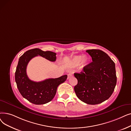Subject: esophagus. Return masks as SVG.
I'll list each match as a JSON object with an SVG mask.
<instances>
[{
  "instance_id": "esophagus-1",
  "label": "esophagus",
  "mask_w": 131,
  "mask_h": 131,
  "mask_svg": "<svg viewBox=\"0 0 131 131\" xmlns=\"http://www.w3.org/2000/svg\"><path fill=\"white\" fill-rule=\"evenodd\" d=\"M73 76V74L72 73H69V74L67 75V79H70L71 77H72Z\"/></svg>"
}]
</instances>
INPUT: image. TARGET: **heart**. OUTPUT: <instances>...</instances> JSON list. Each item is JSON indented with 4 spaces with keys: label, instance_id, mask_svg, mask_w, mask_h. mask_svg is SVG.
I'll return each instance as SVG.
<instances>
[{
    "label": "heart",
    "instance_id": "obj_1",
    "mask_svg": "<svg viewBox=\"0 0 131 131\" xmlns=\"http://www.w3.org/2000/svg\"><path fill=\"white\" fill-rule=\"evenodd\" d=\"M89 61V59L87 56H77L74 57L71 61V65L72 67H77L80 65L81 69L86 66Z\"/></svg>",
    "mask_w": 131,
    "mask_h": 131
}]
</instances>
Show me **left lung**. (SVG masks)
I'll use <instances>...</instances> for the list:
<instances>
[{"mask_svg":"<svg viewBox=\"0 0 131 131\" xmlns=\"http://www.w3.org/2000/svg\"><path fill=\"white\" fill-rule=\"evenodd\" d=\"M92 62L74 73L78 84L74 87L79 99L88 104L102 103L112 94L117 83L115 64L105 52L97 49L88 50Z\"/></svg>","mask_w":131,"mask_h":131,"instance_id":"obj_1","label":"left lung"}]
</instances>
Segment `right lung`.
<instances>
[{
  "label": "right lung",
  "instance_id": "add662e5",
  "mask_svg": "<svg viewBox=\"0 0 131 131\" xmlns=\"http://www.w3.org/2000/svg\"><path fill=\"white\" fill-rule=\"evenodd\" d=\"M37 56L51 61H55L56 60V53L53 52L43 51L37 48L28 50L19 59L15 73V80L23 97L33 104L40 105L47 103L54 98L57 87L66 81L67 75L48 79L41 82L30 80L27 75V66L29 61Z\"/></svg>",
  "mask_w": 131,
  "mask_h": 131
}]
</instances>
